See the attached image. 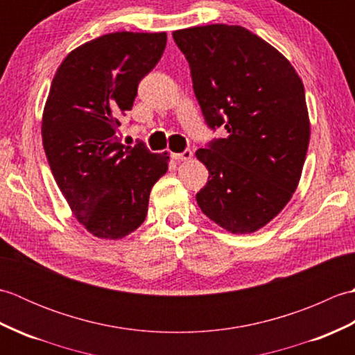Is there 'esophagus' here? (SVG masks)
Wrapping results in <instances>:
<instances>
[{"label":"esophagus","mask_w":355,"mask_h":355,"mask_svg":"<svg viewBox=\"0 0 355 355\" xmlns=\"http://www.w3.org/2000/svg\"><path fill=\"white\" fill-rule=\"evenodd\" d=\"M171 157L173 158V160H189V158L192 157V150L191 149H184L183 153H172Z\"/></svg>","instance_id":"34e87169"}]
</instances>
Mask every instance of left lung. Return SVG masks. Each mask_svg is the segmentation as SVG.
Segmentation results:
<instances>
[{"mask_svg":"<svg viewBox=\"0 0 355 355\" xmlns=\"http://www.w3.org/2000/svg\"><path fill=\"white\" fill-rule=\"evenodd\" d=\"M205 122L224 128L197 155L209 182L197 193L202 214L232 233H252L281 212L302 173L310 120L291 64L241 26L177 30Z\"/></svg>","mask_w":355,"mask_h":355,"instance_id":"left-lung-1","label":"left lung"}]
</instances>
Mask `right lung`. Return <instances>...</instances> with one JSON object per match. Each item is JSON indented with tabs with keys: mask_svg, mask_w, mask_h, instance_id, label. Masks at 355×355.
<instances>
[{
	"mask_svg": "<svg viewBox=\"0 0 355 355\" xmlns=\"http://www.w3.org/2000/svg\"><path fill=\"white\" fill-rule=\"evenodd\" d=\"M164 47L166 33H108L73 50L53 78L44 150L73 215L97 238L119 239L140 227L150 189L168 171L166 153L117 137L120 117Z\"/></svg>",
	"mask_w": 355,
	"mask_h": 355,
	"instance_id": "add662e5",
	"label": "right lung"
}]
</instances>
